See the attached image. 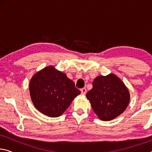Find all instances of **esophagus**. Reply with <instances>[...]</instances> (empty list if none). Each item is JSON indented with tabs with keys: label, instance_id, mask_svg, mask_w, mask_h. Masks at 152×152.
<instances>
[{
	"label": "esophagus",
	"instance_id": "34e87169",
	"mask_svg": "<svg viewBox=\"0 0 152 152\" xmlns=\"http://www.w3.org/2000/svg\"><path fill=\"white\" fill-rule=\"evenodd\" d=\"M80 91H81V93L82 94H85L86 93V89L85 88H83L80 89Z\"/></svg>",
	"mask_w": 152,
	"mask_h": 152
}]
</instances>
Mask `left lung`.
I'll return each mask as SVG.
<instances>
[{"label":"left lung","instance_id":"left-lung-1","mask_svg":"<svg viewBox=\"0 0 152 152\" xmlns=\"http://www.w3.org/2000/svg\"><path fill=\"white\" fill-rule=\"evenodd\" d=\"M86 97L100 119L110 121L124 112L130 96L127 87L114 74L100 76L94 80Z\"/></svg>","mask_w":152,"mask_h":152}]
</instances>
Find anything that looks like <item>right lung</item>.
Wrapping results in <instances>:
<instances>
[{"label":"right lung","mask_w":152,"mask_h":152,"mask_svg":"<svg viewBox=\"0 0 152 152\" xmlns=\"http://www.w3.org/2000/svg\"><path fill=\"white\" fill-rule=\"evenodd\" d=\"M29 92L36 109L50 117H58L80 94L65 74L48 66L32 77Z\"/></svg>","instance_id":"right-lung-1"}]
</instances>
